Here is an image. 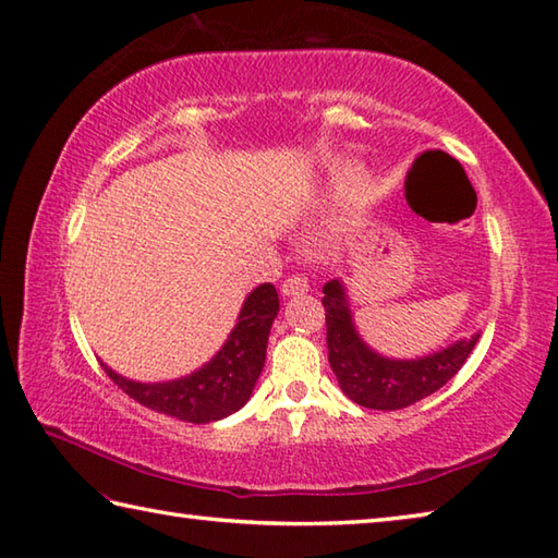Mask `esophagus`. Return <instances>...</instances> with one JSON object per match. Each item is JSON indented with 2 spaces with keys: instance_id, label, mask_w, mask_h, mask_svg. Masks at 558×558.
Listing matches in <instances>:
<instances>
[{
  "instance_id": "obj_1",
  "label": "esophagus",
  "mask_w": 558,
  "mask_h": 558,
  "mask_svg": "<svg viewBox=\"0 0 558 558\" xmlns=\"http://www.w3.org/2000/svg\"><path fill=\"white\" fill-rule=\"evenodd\" d=\"M310 290V280L305 276H288L282 280V295H305Z\"/></svg>"
}]
</instances>
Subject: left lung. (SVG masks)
<instances>
[{
    "label": "left lung",
    "instance_id": "obj_1",
    "mask_svg": "<svg viewBox=\"0 0 558 558\" xmlns=\"http://www.w3.org/2000/svg\"><path fill=\"white\" fill-rule=\"evenodd\" d=\"M324 317L333 376L349 398L368 410H402L437 392L461 371L478 341H456L432 356L417 361H392L373 353L353 329L347 292L339 280L324 286Z\"/></svg>",
    "mask_w": 558,
    "mask_h": 558
}]
</instances>
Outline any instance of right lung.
Here are the masks:
<instances>
[{
    "label": "right lung",
    "instance_id": "add662e5",
    "mask_svg": "<svg viewBox=\"0 0 558 558\" xmlns=\"http://www.w3.org/2000/svg\"><path fill=\"white\" fill-rule=\"evenodd\" d=\"M280 310L278 292L270 282L251 292L239 314V324L231 331L225 347L205 368L187 378L170 383H134L117 376L105 366L107 376L119 385L129 398L144 408L170 414V417L207 424L244 408L256 385L263 363H266V343L270 324Z\"/></svg>",
    "mask_w": 558,
    "mask_h": 558
}]
</instances>
